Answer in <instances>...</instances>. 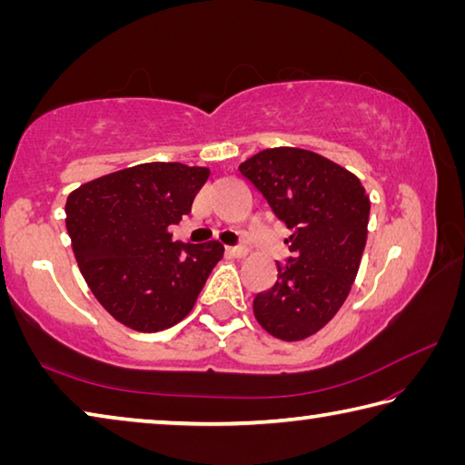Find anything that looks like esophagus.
Listing matches in <instances>:
<instances>
[{"label":"esophagus","mask_w":465,"mask_h":465,"mask_svg":"<svg viewBox=\"0 0 465 465\" xmlns=\"http://www.w3.org/2000/svg\"><path fill=\"white\" fill-rule=\"evenodd\" d=\"M225 252L230 256H233V258H243L248 254V248H243V246H233V248H225Z\"/></svg>","instance_id":"esophagus-1"}]
</instances>
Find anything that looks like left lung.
Returning <instances> with one entry per match:
<instances>
[{
    "label": "left lung",
    "instance_id": "8db88e82",
    "mask_svg": "<svg viewBox=\"0 0 465 465\" xmlns=\"http://www.w3.org/2000/svg\"><path fill=\"white\" fill-rule=\"evenodd\" d=\"M238 170L291 230L289 261L277 262V282L254 297V318L274 338L303 341L351 293L371 203L352 172L308 149H262Z\"/></svg>",
    "mask_w": 465,
    "mask_h": 465
}]
</instances>
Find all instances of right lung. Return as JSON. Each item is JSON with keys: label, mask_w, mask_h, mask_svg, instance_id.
Masks as SVG:
<instances>
[{"label": "right lung", "mask_w": 465, "mask_h": 465, "mask_svg": "<svg viewBox=\"0 0 465 465\" xmlns=\"http://www.w3.org/2000/svg\"><path fill=\"white\" fill-rule=\"evenodd\" d=\"M209 168L152 162L82 184L67 196L65 223L94 297L116 322L160 332L184 320L223 246L172 242L168 227L191 213Z\"/></svg>", "instance_id": "add662e5"}]
</instances>
